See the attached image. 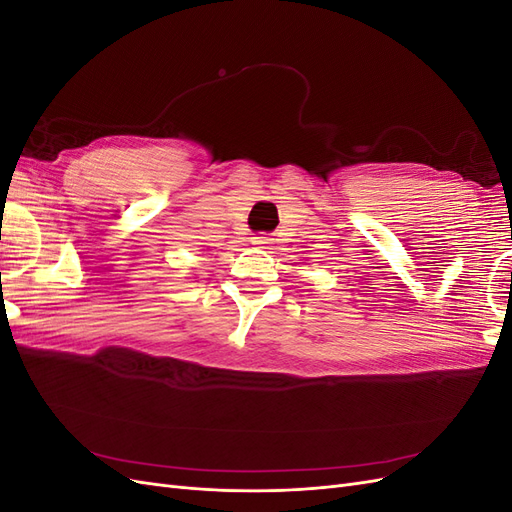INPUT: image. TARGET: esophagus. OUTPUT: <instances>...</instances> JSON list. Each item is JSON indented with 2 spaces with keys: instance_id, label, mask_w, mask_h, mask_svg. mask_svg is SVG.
<instances>
[{
  "instance_id": "obj_1",
  "label": "esophagus",
  "mask_w": 512,
  "mask_h": 512,
  "mask_svg": "<svg viewBox=\"0 0 512 512\" xmlns=\"http://www.w3.org/2000/svg\"><path fill=\"white\" fill-rule=\"evenodd\" d=\"M252 243L258 245V247H267V245H269V239H267V237H254Z\"/></svg>"
}]
</instances>
